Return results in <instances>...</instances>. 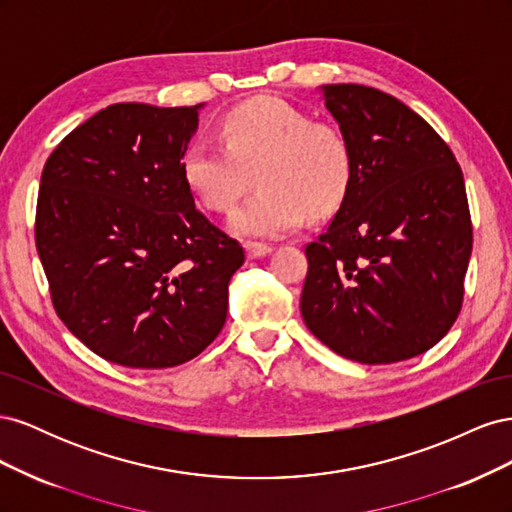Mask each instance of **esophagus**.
I'll return each instance as SVG.
<instances>
[{
  "label": "esophagus",
  "mask_w": 512,
  "mask_h": 512,
  "mask_svg": "<svg viewBox=\"0 0 512 512\" xmlns=\"http://www.w3.org/2000/svg\"><path fill=\"white\" fill-rule=\"evenodd\" d=\"M245 252H247V258L256 260V258H265V256H269L273 250H271L269 245H265V243L247 241V243H245Z\"/></svg>",
  "instance_id": "obj_1"
}]
</instances>
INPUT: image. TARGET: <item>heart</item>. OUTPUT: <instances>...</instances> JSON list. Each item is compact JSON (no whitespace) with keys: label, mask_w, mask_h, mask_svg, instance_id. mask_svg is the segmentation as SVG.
<instances>
[{"label":"heart","mask_w":512,"mask_h":512,"mask_svg":"<svg viewBox=\"0 0 512 512\" xmlns=\"http://www.w3.org/2000/svg\"><path fill=\"white\" fill-rule=\"evenodd\" d=\"M224 145L198 136L185 147L183 177L213 211L235 207L256 177L260 190L230 215L239 237L280 239L307 211L324 215L344 203L354 175L352 145L331 121L275 98L241 104L226 115Z\"/></svg>","instance_id":"1"}]
</instances>
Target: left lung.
<instances>
[{"instance_id": "left-lung-1", "label": "left lung", "mask_w": 512, "mask_h": 512, "mask_svg": "<svg viewBox=\"0 0 512 512\" xmlns=\"http://www.w3.org/2000/svg\"><path fill=\"white\" fill-rule=\"evenodd\" d=\"M318 94L352 145L350 190L309 262L301 316L344 359L384 365L427 352L453 327L472 254L461 168L429 123L365 85Z\"/></svg>"}]
</instances>
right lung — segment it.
<instances>
[{
	"label": "right lung",
	"instance_id": "right-lung-1",
	"mask_svg": "<svg viewBox=\"0 0 512 512\" xmlns=\"http://www.w3.org/2000/svg\"><path fill=\"white\" fill-rule=\"evenodd\" d=\"M205 104H113L42 170L36 247L57 316L102 359L175 367L220 335L243 247L194 205L183 153Z\"/></svg>",
	"mask_w": 512,
	"mask_h": 512
}]
</instances>
